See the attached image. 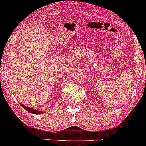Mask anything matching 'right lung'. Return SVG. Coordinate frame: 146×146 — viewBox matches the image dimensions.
Wrapping results in <instances>:
<instances>
[{"instance_id": "obj_1", "label": "right lung", "mask_w": 146, "mask_h": 146, "mask_svg": "<svg viewBox=\"0 0 146 146\" xmlns=\"http://www.w3.org/2000/svg\"><path fill=\"white\" fill-rule=\"evenodd\" d=\"M21 106H22L23 108L25 110H26L27 111V112L32 113V114H43V113H45L44 111H42V110H34L33 108H29V107H26L25 106H24V105L23 104H21Z\"/></svg>"}]
</instances>
